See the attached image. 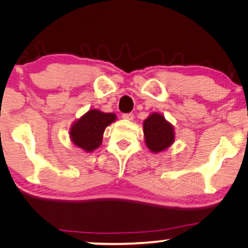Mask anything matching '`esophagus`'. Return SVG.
Returning <instances> with one entry per match:
<instances>
[{
	"label": "esophagus",
	"instance_id": "1",
	"mask_svg": "<svg viewBox=\"0 0 248 248\" xmlns=\"http://www.w3.org/2000/svg\"><path fill=\"white\" fill-rule=\"evenodd\" d=\"M122 117L124 118V120H127V121H133L134 118V115L132 113H128V114H123L122 115Z\"/></svg>",
	"mask_w": 248,
	"mask_h": 248
}]
</instances>
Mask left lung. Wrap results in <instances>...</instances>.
Listing matches in <instances>:
<instances>
[{
    "mask_svg": "<svg viewBox=\"0 0 248 248\" xmlns=\"http://www.w3.org/2000/svg\"><path fill=\"white\" fill-rule=\"evenodd\" d=\"M144 142L149 150L158 154L168 149L175 141L174 126L159 113H152L143 122Z\"/></svg>",
    "mask_w": 248,
    "mask_h": 248,
    "instance_id": "left-lung-1",
    "label": "left lung"
}]
</instances>
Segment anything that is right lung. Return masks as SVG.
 <instances>
[{
    "label": "right lung",
    "instance_id": "obj_1",
    "mask_svg": "<svg viewBox=\"0 0 248 248\" xmlns=\"http://www.w3.org/2000/svg\"><path fill=\"white\" fill-rule=\"evenodd\" d=\"M115 121L116 115L114 113H103L98 109L88 110L70 127L71 141L86 152L96 150L103 142L105 128Z\"/></svg>",
    "mask_w": 248,
    "mask_h": 248
}]
</instances>
